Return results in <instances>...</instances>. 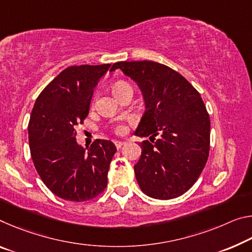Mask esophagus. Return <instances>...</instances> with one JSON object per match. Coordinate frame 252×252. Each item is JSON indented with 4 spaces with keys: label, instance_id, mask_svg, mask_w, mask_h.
I'll list each match as a JSON object with an SVG mask.
<instances>
[{
    "label": "esophagus",
    "instance_id": "obj_1",
    "mask_svg": "<svg viewBox=\"0 0 252 252\" xmlns=\"http://www.w3.org/2000/svg\"><path fill=\"white\" fill-rule=\"evenodd\" d=\"M114 145H115V147H117V149H120V148L125 145V142H123V141H115Z\"/></svg>",
    "mask_w": 252,
    "mask_h": 252
}]
</instances>
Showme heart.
Returning <instances> with one entry per match:
<instances>
[{
	"label": "heart",
	"mask_w": 252,
	"mask_h": 252,
	"mask_svg": "<svg viewBox=\"0 0 252 252\" xmlns=\"http://www.w3.org/2000/svg\"><path fill=\"white\" fill-rule=\"evenodd\" d=\"M125 85H127L126 83H123V82H120V83H117L113 87V90H117L119 89V87L121 86H125ZM115 132H117L118 134H123L126 132V126H118L117 127H115Z\"/></svg>",
	"instance_id": "1"
}]
</instances>
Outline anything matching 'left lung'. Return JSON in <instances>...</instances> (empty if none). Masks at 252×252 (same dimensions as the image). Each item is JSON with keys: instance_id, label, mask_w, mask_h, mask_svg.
Returning a JSON list of instances; mask_svg holds the SVG:
<instances>
[{"instance_id": "8db88e82", "label": "left lung", "mask_w": 252, "mask_h": 252, "mask_svg": "<svg viewBox=\"0 0 252 252\" xmlns=\"http://www.w3.org/2000/svg\"><path fill=\"white\" fill-rule=\"evenodd\" d=\"M117 69L138 84L146 104L134 132L150 135V141L141 142L140 159L134 165L139 186L157 199L181 196L197 181L209 157L211 122L201 95L162 63L119 62L110 71Z\"/></svg>"}]
</instances>
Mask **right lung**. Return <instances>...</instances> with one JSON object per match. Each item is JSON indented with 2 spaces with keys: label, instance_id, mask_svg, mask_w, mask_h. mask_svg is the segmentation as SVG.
Masks as SVG:
<instances>
[{
  "label": "right lung",
  "instance_id": "add662e5",
  "mask_svg": "<svg viewBox=\"0 0 252 252\" xmlns=\"http://www.w3.org/2000/svg\"><path fill=\"white\" fill-rule=\"evenodd\" d=\"M110 66L63 69L40 93L31 112L28 132L33 165L48 189L66 201H89L107 186L117 148L97 139L85 149L76 141L75 127L89 115L95 86Z\"/></svg>",
  "mask_w": 252,
  "mask_h": 252
}]
</instances>
